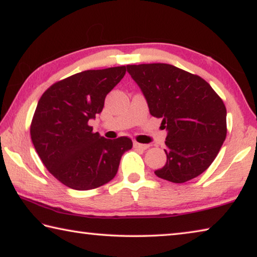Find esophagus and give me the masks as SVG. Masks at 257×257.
I'll return each instance as SVG.
<instances>
[{
    "mask_svg": "<svg viewBox=\"0 0 257 257\" xmlns=\"http://www.w3.org/2000/svg\"><path fill=\"white\" fill-rule=\"evenodd\" d=\"M134 147L139 148V149H141V150H147V149H149L150 145H149V144H141V143H137V142H135V143H134Z\"/></svg>",
    "mask_w": 257,
    "mask_h": 257,
    "instance_id": "obj_1",
    "label": "esophagus"
}]
</instances>
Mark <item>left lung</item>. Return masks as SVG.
Here are the masks:
<instances>
[{"instance_id": "left-lung-1", "label": "left lung", "mask_w": 257, "mask_h": 257, "mask_svg": "<svg viewBox=\"0 0 257 257\" xmlns=\"http://www.w3.org/2000/svg\"><path fill=\"white\" fill-rule=\"evenodd\" d=\"M141 87L152 116L167 130L165 166L155 174L183 183L211 165L226 139V107L200 76L172 64L127 66Z\"/></svg>"}]
</instances>
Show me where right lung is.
Segmentation results:
<instances>
[{
	"instance_id": "right-lung-1",
	"label": "right lung",
	"mask_w": 257,
	"mask_h": 257,
	"mask_svg": "<svg viewBox=\"0 0 257 257\" xmlns=\"http://www.w3.org/2000/svg\"><path fill=\"white\" fill-rule=\"evenodd\" d=\"M124 74V66L78 72L49 86L38 101L31 140L49 173L69 188L90 190L109 182L133 148L128 137L107 140L89 125Z\"/></svg>"
}]
</instances>
